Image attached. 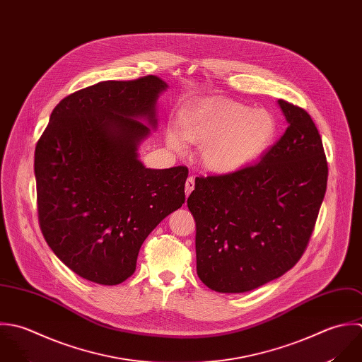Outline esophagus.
I'll return each mask as SVG.
<instances>
[{
	"label": "esophagus",
	"instance_id": "34e87169",
	"mask_svg": "<svg viewBox=\"0 0 362 362\" xmlns=\"http://www.w3.org/2000/svg\"><path fill=\"white\" fill-rule=\"evenodd\" d=\"M195 188V180L192 177H189L187 181H185V197L188 198L189 194L194 191Z\"/></svg>",
	"mask_w": 362,
	"mask_h": 362
}]
</instances>
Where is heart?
Returning a JSON list of instances; mask_svg holds the SVG:
<instances>
[{"label": "heart", "mask_w": 362, "mask_h": 362, "mask_svg": "<svg viewBox=\"0 0 362 362\" xmlns=\"http://www.w3.org/2000/svg\"><path fill=\"white\" fill-rule=\"evenodd\" d=\"M276 132V119L267 110L209 101L185 112L180 130L170 126L165 141L177 153L185 150L184 140L204 144L201 158L205 168L230 174L259 158L274 143Z\"/></svg>", "instance_id": "heart-1"}]
</instances>
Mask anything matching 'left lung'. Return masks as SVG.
Segmentation results:
<instances>
[{
	"instance_id": "obj_1",
	"label": "left lung",
	"mask_w": 362,
	"mask_h": 362,
	"mask_svg": "<svg viewBox=\"0 0 362 362\" xmlns=\"http://www.w3.org/2000/svg\"><path fill=\"white\" fill-rule=\"evenodd\" d=\"M288 127L255 165L197 177L187 204L197 223V272L212 291L241 293L282 276L302 257L327 187L310 115L278 100Z\"/></svg>"
}]
</instances>
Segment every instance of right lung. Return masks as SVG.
<instances>
[{
  "label": "right lung",
  "mask_w": 362,
  "mask_h": 362,
  "mask_svg": "<svg viewBox=\"0 0 362 362\" xmlns=\"http://www.w3.org/2000/svg\"><path fill=\"white\" fill-rule=\"evenodd\" d=\"M167 88L160 77L146 76L80 90L57 104L36 144L42 233L84 279H127L143 241L185 202L187 167L151 170L139 158Z\"/></svg>",
  "instance_id": "add662e5"
}]
</instances>
